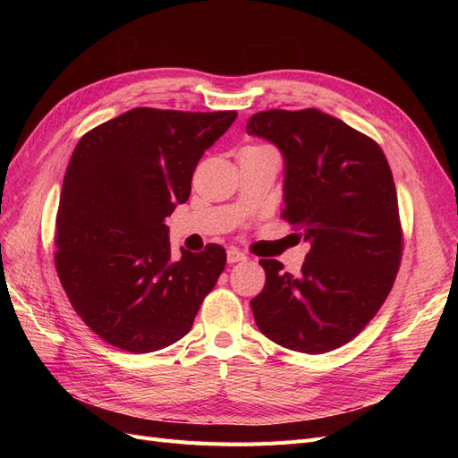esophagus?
<instances>
[{"mask_svg": "<svg viewBox=\"0 0 458 458\" xmlns=\"http://www.w3.org/2000/svg\"><path fill=\"white\" fill-rule=\"evenodd\" d=\"M248 256L241 250H237V248H229L227 250V261L229 263H237V261H246Z\"/></svg>", "mask_w": 458, "mask_h": 458, "instance_id": "1", "label": "esophagus"}]
</instances>
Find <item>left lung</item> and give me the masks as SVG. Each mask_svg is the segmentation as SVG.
Returning <instances> with one entry per match:
<instances>
[{
	"mask_svg": "<svg viewBox=\"0 0 458 458\" xmlns=\"http://www.w3.org/2000/svg\"><path fill=\"white\" fill-rule=\"evenodd\" d=\"M284 158L283 217L311 244L300 275L259 259L258 328L300 353L353 340L390 294L403 234L394 175L370 137L317 108L263 110L246 123Z\"/></svg>",
	"mask_w": 458,
	"mask_h": 458,
	"instance_id": "1",
	"label": "left lung"
}]
</instances>
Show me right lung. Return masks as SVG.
Wrapping results in <instances>:
<instances>
[{
	"label": "right lung",
	"instance_id": "right-lung-1",
	"mask_svg": "<svg viewBox=\"0 0 458 458\" xmlns=\"http://www.w3.org/2000/svg\"><path fill=\"white\" fill-rule=\"evenodd\" d=\"M234 110L131 108L78 141L64 174L55 267L72 308L114 348H168L192 327L225 269L217 244L172 258L168 217L189 200L204 150Z\"/></svg>",
	"mask_w": 458,
	"mask_h": 458
}]
</instances>
